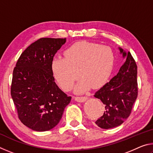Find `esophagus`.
Here are the masks:
<instances>
[{"mask_svg":"<svg viewBox=\"0 0 153 153\" xmlns=\"http://www.w3.org/2000/svg\"><path fill=\"white\" fill-rule=\"evenodd\" d=\"M88 99L87 97H75V100H76L77 102H83Z\"/></svg>","mask_w":153,"mask_h":153,"instance_id":"1","label":"esophagus"}]
</instances>
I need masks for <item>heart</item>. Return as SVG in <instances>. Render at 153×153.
<instances>
[{
	"mask_svg": "<svg viewBox=\"0 0 153 153\" xmlns=\"http://www.w3.org/2000/svg\"><path fill=\"white\" fill-rule=\"evenodd\" d=\"M64 56H55L52 60L53 76L62 88L69 90L79 76V71L82 77L76 88L77 92L103 84L110 76L115 62L109 46L86 41L74 43L65 51Z\"/></svg>",
	"mask_w": 153,
	"mask_h": 153,
	"instance_id": "b5f03b06",
	"label": "heart"
}]
</instances>
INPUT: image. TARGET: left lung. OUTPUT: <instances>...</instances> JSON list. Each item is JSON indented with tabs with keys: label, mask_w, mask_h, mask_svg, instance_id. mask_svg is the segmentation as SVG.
<instances>
[{
	"label": "left lung",
	"mask_w": 153,
	"mask_h": 153,
	"mask_svg": "<svg viewBox=\"0 0 153 153\" xmlns=\"http://www.w3.org/2000/svg\"><path fill=\"white\" fill-rule=\"evenodd\" d=\"M126 58L117 76L96 92L94 97L105 105V111L96 124L102 129L120 126L128 118L138 97L137 65L131 53L120 48Z\"/></svg>",
	"instance_id": "obj_1"
}]
</instances>
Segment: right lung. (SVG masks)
<instances>
[{"label": "right lung", "instance_id": "1", "mask_svg": "<svg viewBox=\"0 0 153 153\" xmlns=\"http://www.w3.org/2000/svg\"><path fill=\"white\" fill-rule=\"evenodd\" d=\"M66 38H42L23 52L13 72L11 94L18 117L37 131L57 125L71 97L55 82L51 62Z\"/></svg>", "mask_w": 153, "mask_h": 153}]
</instances>
